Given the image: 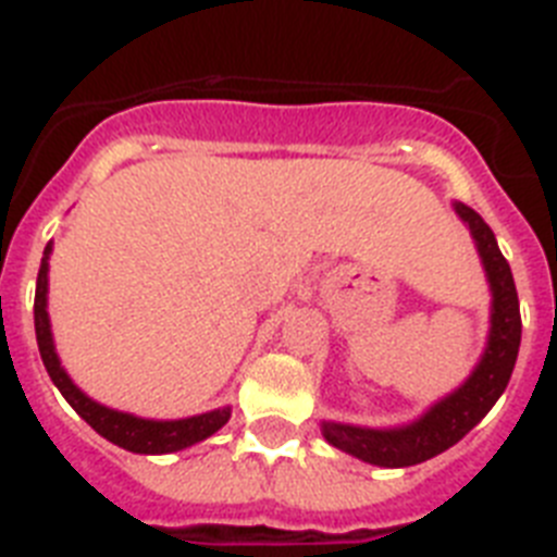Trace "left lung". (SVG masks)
<instances>
[{
	"label": "left lung",
	"mask_w": 557,
	"mask_h": 557,
	"mask_svg": "<svg viewBox=\"0 0 557 557\" xmlns=\"http://www.w3.org/2000/svg\"><path fill=\"white\" fill-rule=\"evenodd\" d=\"M454 212L471 230L487 285H491V327H487L485 350L471 375L454 393L429 406L412 423L370 429V425L322 420V437L333 448L350 454L361 462H370V466H418V462H425V459L451 448L491 412L493 404L505 393L512 367H516L521 345V313L510 263L502 255L496 235L482 221L480 212H473L471 207L459 205V201H454Z\"/></svg>",
	"instance_id": "obj_1"
}]
</instances>
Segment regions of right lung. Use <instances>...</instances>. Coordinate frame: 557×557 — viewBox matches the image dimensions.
I'll return each mask as SVG.
<instances>
[{"instance_id": "right-lung-1", "label": "right lung", "mask_w": 557, "mask_h": 557, "mask_svg": "<svg viewBox=\"0 0 557 557\" xmlns=\"http://www.w3.org/2000/svg\"><path fill=\"white\" fill-rule=\"evenodd\" d=\"M50 255L52 244H47L45 258H41V269H38L36 280V338H38V352L45 361L47 372H50L52 384L58 386V393L64 395L66 404L75 409L86 423L106 437L114 446L125 448L134 454H173L182 448H190L201 440L212 437L219 432L221 425L230 420L232 409L221 406L205 414H193V418H178V420H151V418H137L132 412H120L111 406L98 404L95 398L81 389L75 381L70 379V372L61 367V359L55 352V342H52V327H50V313H47V292H50Z\"/></svg>"}]
</instances>
